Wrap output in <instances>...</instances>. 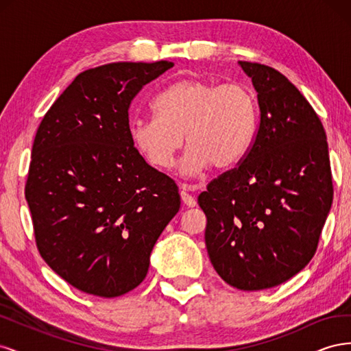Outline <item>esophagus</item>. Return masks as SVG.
Listing matches in <instances>:
<instances>
[{"label":"esophagus","instance_id":"obj_1","mask_svg":"<svg viewBox=\"0 0 351 351\" xmlns=\"http://www.w3.org/2000/svg\"><path fill=\"white\" fill-rule=\"evenodd\" d=\"M183 190H182V200H183V204L187 206V208H195L196 206V199L190 195L189 192H195V190H197V189H200L199 186H183L182 187Z\"/></svg>","mask_w":351,"mask_h":351}]
</instances>
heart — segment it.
Here are the masks:
<instances>
[{"mask_svg":"<svg viewBox=\"0 0 351 351\" xmlns=\"http://www.w3.org/2000/svg\"><path fill=\"white\" fill-rule=\"evenodd\" d=\"M154 115L136 114L129 134L137 154L159 169L174 165L186 143L182 171L197 176L210 165L234 167L246 156L258 129V102L239 83L183 79L169 84L154 101Z\"/></svg>","mask_w":351,"mask_h":351,"instance_id":"heart-1","label":"heart"}]
</instances>
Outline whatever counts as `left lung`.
Here are the masks:
<instances>
[{"label": "left lung", "instance_id": "1", "mask_svg": "<svg viewBox=\"0 0 351 351\" xmlns=\"http://www.w3.org/2000/svg\"><path fill=\"white\" fill-rule=\"evenodd\" d=\"M258 92L259 129L241 164L197 197L210 263L244 291L277 287L311 262L332 204L324 125L284 74L239 61Z\"/></svg>", "mask_w": 351, "mask_h": 351}]
</instances>
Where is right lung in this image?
<instances>
[{"instance_id": "right-lung-1", "label": "right lung", "mask_w": 351, "mask_h": 351, "mask_svg": "<svg viewBox=\"0 0 351 351\" xmlns=\"http://www.w3.org/2000/svg\"><path fill=\"white\" fill-rule=\"evenodd\" d=\"M171 61L111 62L80 73L45 114L26 200L40 256L77 290L111 299L147 274L180 209L178 187L137 154L129 107Z\"/></svg>"}]
</instances>
